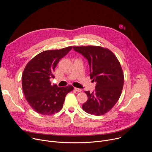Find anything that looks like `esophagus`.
<instances>
[{
    "instance_id": "1",
    "label": "esophagus",
    "mask_w": 152,
    "mask_h": 152,
    "mask_svg": "<svg viewBox=\"0 0 152 152\" xmlns=\"http://www.w3.org/2000/svg\"><path fill=\"white\" fill-rule=\"evenodd\" d=\"M75 90L77 91V92H81L82 91V90L80 89V88H75Z\"/></svg>"
}]
</instances>
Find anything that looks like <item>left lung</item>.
Listing matches in <instances>:
<instances>
[{
    "mask_svg": "<svg viewBox=\"0 0 152 152\" xmlns=\"http://www.w3.org/2000/svg\"><path fill=\"white\" fill-rule=\"evenodd\" d=\"M73 48L88 60L90 78L96 82L92 93L85 91L88 100L83 104L82 109L92 115H103L112 109L121 94L124 75L120 64L107 49L93 46Z\"/></svg>",
    "mask_w": 152,
    "mask_h": 152,
    "instance_id": "8db88e82",
    "label": "left lung"
}]
</instances>
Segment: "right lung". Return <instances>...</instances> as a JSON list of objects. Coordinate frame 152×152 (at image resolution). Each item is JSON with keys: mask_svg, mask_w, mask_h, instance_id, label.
Instances as JSON below:
<instances>
[{"mask_svg": "<svg viewBox=\"0 0 152 152\" xmlns=\"http://www.w3.org/2000/svg\"><path fill=\"white\" fill-rule=\"evenodd\" d=\"M72 46L59 50L42 52L26 65L22 75L24 95L32 109L38 114L52 115L62 107L66 95L73 90L72 85L58 87L52 85L50 78L60 59L66 56Z\"/></svg>", "mask_w": 152, "mask_h": 152, "instance_id": "1", "label": "right lung"}]
</instances>
